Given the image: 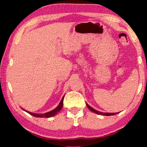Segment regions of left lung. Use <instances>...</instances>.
<instances>
[{
    "label": "left lung",
    "instance_id": "obj_1",
    "mask_svg": "<svg viewBox=\"0 0 147 147\" xmlns=\"http://www.w3.org/2000/svg\"><path fill=\"white\" fill-rule=\"evenodd\" d=\"M87 107L89 108V110H91V111H92V112H94V113H97V114H99V115H107V116H109V115H115V114H117V113H102V112L96 111V110L94 109V108H92V107H91L89 106V105H88L87 103Z\"/></svg>",
    "mask_w": 147,
    "mask_h": 147
}]
</instances>
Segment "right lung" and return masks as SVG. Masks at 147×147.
I'll list each match as a JSON object with an SVG mask.
<instances>
[{"label":"right lung","instance_id":"add662e5","mask_svg":"<svg viewBox=\"0 0 147 147\" xmlns=\"http://www.w3.org/2000/svg\"><path fill=\"white\" fill-rule=\"evenodd\" d=\"M63 99H64V96L63 97V98H62L61 101H60V104L58 105V106L57 107L56 109H54L52 110V111L47 112V113H31V112L25 111H25H27V113H29L30 115H32L34 117H37V118H50V117H52V116H53V115H56L57 113H58V112H59L60 110L62 109V108H63Z\"/></svg>","mask_w":147,"mask_h":147}]
</instances>
